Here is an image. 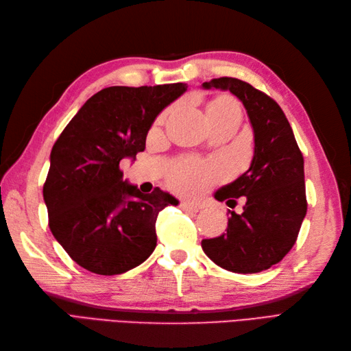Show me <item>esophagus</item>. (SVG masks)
Masks as SVG:
<instances>
[{"mask_svg":"<svg viewBox=\"0 0 351 351\" xmlns=\"http://www.w3.org/2000/svg\"><path fill=\"white\" fill-rule=\"evenodd\" d=\"M181 209L186 210V212H199L200 210V206L190 204V203H181Z\"/></svg>","mask_w":351,"mask_h":351,"instance_id":"34e87169","label":"esophagus"}]
</instances>
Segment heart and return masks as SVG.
<instances>
[{
  "instance_id": "1",
  "label": "heart",
  "mask_w": 351,
  "mask_h": 351,
  "mask_svg": "<svg viewBox=\"0 0 351 351\" xmlns=\"http://www.w3.org/2000/svg\"><path fill=\"white\" fill-rule=\"evenodd\" d=\"M167 112L160 117V123L165 121ZM206 119L209 124L236 123L240 124L241 110L234 97L228 95H219L213 97L206 106ZM218 176V170L197 161H181L169 175V184L173 190L182 194H195L208 188Z\"/></svg>"
}]
</instances>
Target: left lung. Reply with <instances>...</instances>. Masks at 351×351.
I'll return each instance as SVG.
<instances>
[{
	"mask_svg": "<svg viewBox=\"0 0 351 351\" xmlns=\"http://www.w3.org/2000/svg\"><path fill=\"white\" fill-rule=\"evenodd\" d=\"M202 87L228 90L240 99L255 142L249 169L215 193L218 202L245 197L243 212H231L227 232L202 240V247L228 271L259 273L280 263L298 237L307 213L304 157L285 112L271 97L231 77L213 78Z\"/></svg>",
	"mask_w": 351,
	"mask_h": 351,
	"instance_id": "8db88e82",
	"label": "left lung"
}]
</instances>
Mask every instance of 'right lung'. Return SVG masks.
Instances as JSON below:
<instances>
[{"label":"right lung","instance_id":"right-lung-1","mask_svg":"<svg viewBox=\"0 0 351 351\" xmlns=\"http://www.w3.org/2000/svg\"><path fill=\"white\" fill-rule=\"evenodd\" d=\"M185 83L106 87L80 108L53 145L43 186L51 234L88 271L114 276L141 265L157 245L158 213L178 200L143 194L120 163L145 149L148 130Z\"/></svg>","mask_w":351,"mask_h":351}]
</instances>
